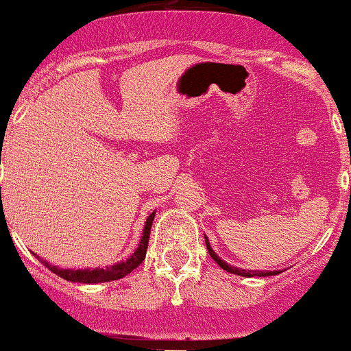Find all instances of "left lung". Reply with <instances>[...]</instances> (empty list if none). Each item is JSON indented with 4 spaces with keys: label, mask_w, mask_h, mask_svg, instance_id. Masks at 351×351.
<instances>
[{
    "label": "left lung",
    "mask_w": 351,
    "mask_h": 351,
    "mask_svg": "<svg viewBox=\"0 0 351 351\" xmlns=\"http://www.w3.org/2000/svg\"><path fill=\"white\" fill-rule=\"evenodd\" d=\"M205 242H206V249H208V254L210 257H212L213 261H215L217 264L220 265V267L223 269V271L227 272H232V274H237V276H242V278H254V276H257V278H265V276H276L279 274V271H245V269H239V267H232V265H228L225 261L220 259L219 256H217L215 252H213V249L210 247L208 243V239L205 237Z\"/></svg>",
    "instance_id": "left-lung-1"
}]
</instances>
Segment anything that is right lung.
I'll use <instances>...</instances> for the list:
<instances>
[{
    "label": "right lung",
    "instance_id": "obj_1",
    "mask_svg": "<svg viewBox=\"0 0 351 351\" xmlns=\"http://www.w3.org/2000/svg\"><path fill=\"white\" fill-rule=\"evenodd\" d=\"M153 220H154V212L146 219V225H145V228H143V237H141V241H139V245H138V249L134 250V254H132L131 257H128V261H123V263L109 265V267L77 269V271H73V269H60V267H57V265H51L50 263H47V261H43L42 257H38V256H36V259L45 265V267H49L53 274L60 276L62 279H65V281L84 282V284L116 281V279L124 278V276H128L129 272L134 271V269L138 267L143 261H145Z\"/></svg>",
    "mask_w": 351,
    "mask_h": 351
}]
</instances>
